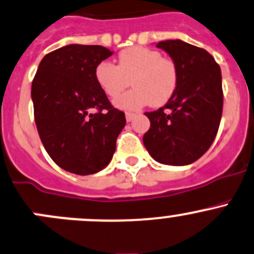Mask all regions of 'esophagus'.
I'll list each match as a JSON object with an SVG mask.
<instances>
[{
	"mask_svg": "<svg viewBox=\"0 0 254 254\" xmlns=\"http://www.w3.org/2000/svg\"><path fill=\"white\" fill-rule=\"evenodd\" d=\"M135 117H136V114H135V113H130V112H127V114H125V118H127V122H131V120L134 119Z\"/></svg>",
	"mask_w": 254,
	"mask_h": 254,
	"instance_id": "1",
	"label": "esophagus"
}]
</instances>
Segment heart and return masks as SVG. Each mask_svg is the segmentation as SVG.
I'll return each mask as SVG.
<instances>
[{
  "label": "heart",
  "mask_w": 254,
  "mask_h": 254,
  "mask_svg": "<svg viewBox=\"0 0 254 254\" xmlns=\"http://www.w3.org/2000/svg\"><path fill=\"white\" fill-rule=\"evenodd\" d=\"M95 80L105 95L114 98L129 85L132 88L114 100L122 109L135 110L151 103L155 107L169 102L179 85V67L156 49L130 47L119 53L118 65L102 61L95 67Z\"/></svg>",
  "instance_id": "1"
}]
</instances>
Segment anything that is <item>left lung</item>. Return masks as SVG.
<instances>
[{"label": "left lung", "mask_w": 254, "mask_h": 254, "mask_svg": "<svg viewBox=\"0 0 254 254\" xmlns=\"http://www.w3.org/2000/svg\"><path fill=\"white\" fill-rule=\"evenodd\" d=\"M179 67V85L166 105L145 113L150 129L142 141L156 161L182 166L200 159L212 145L223 109L222 75L215 58L200 47L162 41Z\"/></svg>", "instance_id": "1"}]
</instances>
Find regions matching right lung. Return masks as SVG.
Instances as JSON below:
<instances>
[{"label":"right lung","mask_w":254,"mask_h":254,"mask_svg":"<svg viewBox=\"0 0 254 254\" xmlns=\"http://www.w3.org/2000/svg\"><path fill=\"white\" fill-rule=\"evenodd\" d=\"M113 54L102 46L69 44L46 54L32 82L34 122L44 149L65 171L95 174L112 160L125 114L95 80V67ZM94 107L97 112L90 115Z\"/></svg>","instance_id":"right-lung-1"}]
</instances>
